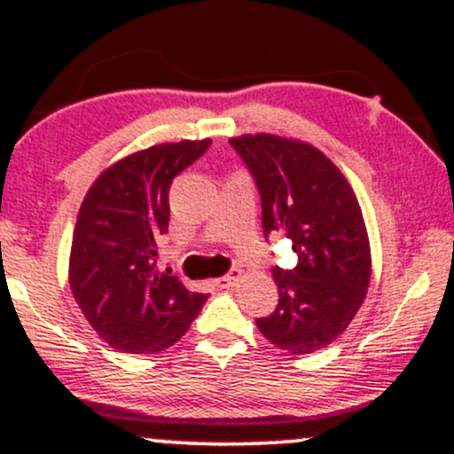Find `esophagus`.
<instances>
[{
    "mask_svg": "<svg viewBox=\"0 0 454 454\" xmlns=\"http://www.w3.org/2000/svg\"><path fill=\"white\" fill-rule=\"evenodd\" d=\"M239 278H241V269H231V271L226 273V276H222L217 280V286L219 288H231V286H235V282L239 280Z\"/></svg>",
    "mask_w": 454,
    "mask_h": 454,
    "instance_id": "esophagus-1",
    "label": "esophagus"
}]
</instances>
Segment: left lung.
I'll return each mask as SVG.
<instances>
[{"mask_svg":"<svg viewBox=\"0 0 454 454\" xmlns=\"http://www.w3.org/2000/svg\"><path fill=\"white\" fill-rule=\"evenodd\" d=\"M262 207V232H284L295 269L273 267L276 310L256 318L269 342L295 356L336 340L353 321L371 282V246L356 193L315 146L269 136L232 137Z\"/></svg>","mask_w":454,"mask_h":454,"instance_id":"left-lung-1","label":"left lung"}]
</instances>
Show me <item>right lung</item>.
<instances>
[{"label":"right lung","mask_w":454,"mask_h":454,"mask_svg":"<svg viewBox=\"0 0 454 454\" xmlns=\"http://www.w3.org/2000/svg\"><path fill=\"white\" fill-rule=\"evenodd\" d=\"M211 139L159 144L129 154L94 181L73 232L68 282L77 306L109 347L157 353L183 336L207 295L157 269L170 222V185Z\"/></svg>","instance_id":"1"}]
</instances>
